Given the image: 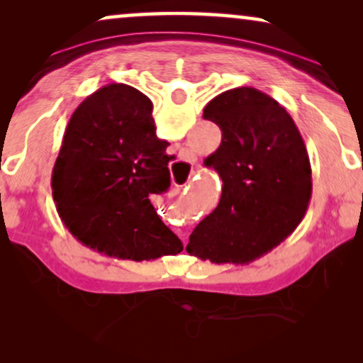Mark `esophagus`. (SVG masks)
Listing matches in <instances>:
<instances>
[{"label": "esophagus", "mask_w": 363, "mask_h": 363, "mask_svg": "<svg viewBox=\"0 0 363 363\" xmlns=\"http://www.w3.org/2000/svg\"><path fill=\"white\" fill-rule=\"evenodd\" d=\"M185 162H188V165H193V163H195V158H193L191 153H188ZM180 190H182V186H178V185L173 186V193H180Z\"/></svg>", "instance_id": "obj_1"}]
</instances>
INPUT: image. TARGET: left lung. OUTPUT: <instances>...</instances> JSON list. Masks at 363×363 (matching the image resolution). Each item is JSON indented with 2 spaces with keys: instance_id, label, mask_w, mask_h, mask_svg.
Returning a JSON list of instances; mask_svg holds the SVG:
<instances>
[{
  "instance_id": "1",
  "label": "left lung",
  "mask_w": 363,
  "mask_h": 363,
  "mask_svg": "<svg viewBox=\"0 0 363 363\" xmlns=\"http://www.w3.org/2000/svg\"><path fill=\"white\" fill-rule=\"evenodd\" d=\"M203 118L221 128L205 167L220 175L223 188L186 251L216 264H246L284 241L306 215L312 195L306 143L286 108L255 87L216 96Z\"/></svg>"
}]
</instances>
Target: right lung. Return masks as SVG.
Wrapping results in <instances>:
<instances>
[{
    "label": "right lung",
    "mask_w": 363,
    "mask_h": 363,
    "mask_svg": "<svg viewBox=\"0 0 363 363\" xmlns=\"http://www.w3.org/2000/svg\"><path fill=\"white\" fill-rule=\"evenodd\" d=\"M152 111L150 99L127 84L101 87L74 111L52 168V198L71 235L121 259L183 251L150 203L170 186L173 158Z\"/></svg>",
    "instance_id": "1"
}]
</instances>
